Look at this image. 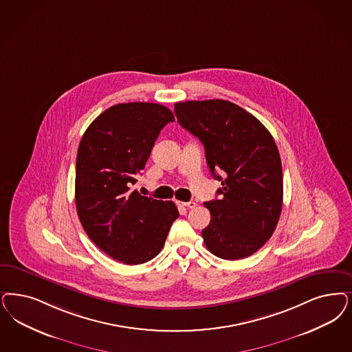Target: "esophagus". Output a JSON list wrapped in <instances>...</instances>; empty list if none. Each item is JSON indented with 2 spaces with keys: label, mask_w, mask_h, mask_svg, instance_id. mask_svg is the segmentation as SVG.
Here are the masks:
<instances>
[{
  "label": "esophagus",
  "mask_w": 352,
  "mask_h": 352,
  "mask_svg": "<svg viewBox=\"0 0 352 352\" xmlns=\"http://www.w3.org/2000/svg\"><path fill=\"white\" fill-rule=\"evenodd\" d=\"M177 204L181 206H186V208H190V209H192V208L196 206L195 201H177Z\"/></svg>",
  "instance_id": "1"
}]
</instances>
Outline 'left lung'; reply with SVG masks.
<instances>
[{"mask_svg":"<svg viewBox=\"0 0 352 352\" xmlns=\"http://www.w3.org/2000/svg\"><path fill=\"white\" fill-rule=\"evenodd\" d=\"M174 113L200 139L209 170L222 184L221 199L204 203L212 216L201 231L208 251L225 260L255 254L273 235L282 209V164L273 136L226 100L177 102Z\"/></svg>","mask_w":352,"mask_h":352,"instance_id":"1","label":"left lung"}]
</instances>
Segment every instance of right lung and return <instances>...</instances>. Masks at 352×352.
Masks as SVG:
<instances>
[{"label": "right lung", "mask_w": 352, "mask_h": 352, "mask_svg": "<svg viewBox=\"0 0 352 352\" xmlns=\"http://www.w3.org/2000/svg\"><path fill=\"white\" fill-rule=\"evenodd\" d=\"M169 122H174V116L164 105L117 104L88 126L79 143L75 166L78 217L101 251L127 265L156 257L179 216L173 201L131 191L158 133Z\"/></svg>", "instance_id": "right-lung-1"}]
</instances>
